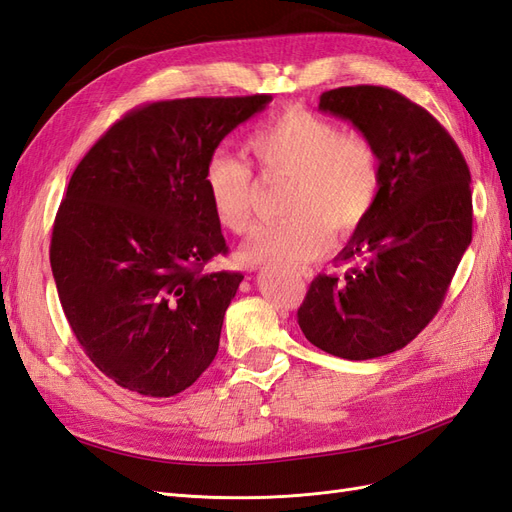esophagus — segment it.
Returning a JSON list of instances; mask_svg holds the SVG:
<instances>
[{
	"instance_id": "esophagus-1",
	"label": "esophagus",
	"mask_w": 512,
	"mask_h": 512,
	"mask_svg": "<svg viewBox=\"0 0 512 512\" xmlns=\"http://www.w3.org/2000/svg\"><path fill=\"white\" fill-rule=\"evenodd\" d=\"M299 275H301V277H307V275H309V273H307V271H301V273H299Z\"/></svg>"
}]
</instances>
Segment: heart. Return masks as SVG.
Wrapping results in <instances>:
<instances>
[{
	"mask_svg": "<svg viewBox=\"0 0 512 512\" xmlns=\"http://www.w3.org/2000/svg\"><path fill=\"white\" fill-rule=\"evenodd\" d=\"M262 173L292 177L288 218L260 224L241 250L247 265L275 262L299 269L316 260L335 235H350L374 209L382 183L380 156L367 136L342 132L335 121L303 108L262 123L245 141ZM205 188L215 220L243 235L252 222V173L230 153H213Z\"/></svg>",
	"mask_w": 512,
	"mask_h": 512,
	"instance_id": "heart-1",
	"label": "heart"
}]
</instances>
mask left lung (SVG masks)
<instances>
[{
    "instance_id": "left-lung-1",
    "label": "left lung",
    "mask_w": 512,
    "mask_h": 512,
    "mask_svg": "<svg viewBox=\"0 0 512 512\" xmlns=\"http://www.w3.org/2000/svg\"><path fill=\"white\" fill-rule=\"evenodd\" d=\"M318 111L350 121L374 143L382 183L335 258L348 271L316 277L299 327L333 356L378 359L410 344L438 314L472 241L470 168L451 134L393 89L324 91Z\"/></svg>"
}]
</instances>
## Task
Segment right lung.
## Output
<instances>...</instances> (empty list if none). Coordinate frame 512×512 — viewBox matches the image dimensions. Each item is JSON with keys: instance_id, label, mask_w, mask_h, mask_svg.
I'll return each mask as SVG.
<instances>
[{"instance_id": "add662e5", "label": "right lung", "mask_w": 512, "mask_h": 512, "mask_svg": "<svg viewBox=\"0 0 512 512\" xmlns=\"http://www.w3.org/2000/svg\"><path fill=\"white\" fill-rule=\"evenodd\" d=\"M271 96L136 108L79 162L59 205L51 269L61 307L102 374L145 397L192 386L218 354L241 273H205L228 247L205 168Z\"/></svg>"}]
</instances>
